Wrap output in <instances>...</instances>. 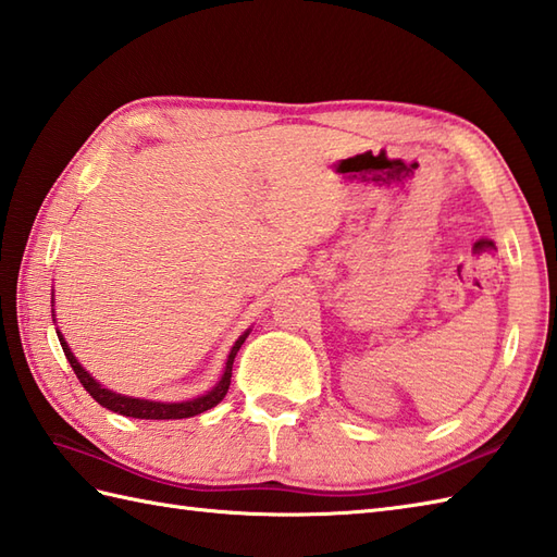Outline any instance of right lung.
<instances>
[{
	"mask_svg": "<svg viewBox=\"0 0 557 557\" xmlns=\"http://www.w3.org/2000/svg\"><path fill=\"white\" fill-rule=\"evenodd\" d=\"M245 331L243 336L236 341V345H233L231 352H228V360H226V369H224V376H221V381L216 383V386L212 391H207L205 395H200V398L195 400H185V403H157V400H140V398H128V395H121V393H114L109 388H102V383H97L85 369L81 367V362L73 357L71 348L66 345L64 336L57 331L59 336V343L61 348H64V355L66 360L71 364L73 372H76L78 381L83 383V388L88 391L92 398L100 403L102 407H107V410L111 412H119L123 417H135V419H185V417H195V414H202L207 410H212V407H216L221 400H224V395L228 393V386H231V372H233V360H236V355L240 350V345L245 343L247 338Z\"/></svg>",
	"mask_w": 557,
	"mask_h": 557,
	"instance_id": "1",
	"label": "right lung"
}]
</instances>
